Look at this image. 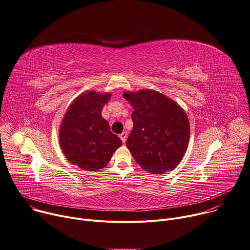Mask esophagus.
I'll return each instance as SVG.
<instances>
[{
	"label": "esophagus",
	"mask_w": 250,
	"mask_h": 250,
	"mask_svg": "<svg viewBox=\"0 0 250 250\" xmlns=\"http://www.w3.org/2000/svg\"><path fill=\"white\" fill-rule=\"evenodd\" d=\"M127 136H128L127 132H122V133L120 134V139H121V141H122L123 143H125V142H126V140H127Z\"/></svg>",
	"instance_id": "obj_1"
}]
</instances>
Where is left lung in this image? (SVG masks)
Instances as JSON below:
<instances>
[{
	"label": "left lung",
	"mask_w": 250,
	"mask_h": 250,
	"mask_svg": "<svg viewBox=\"0 0 250 250\" xmlns=\"http://www.w3.org/2000/svg\"><path fill=\"white\" fill-rule=\"evenodd\" d=\"M133 106V130L126 146L141 168L151 174L174 170L189 140L185 111L172 99L154 90L124 92Z\"/></svg>",
	"instance_id": "obj_1"
}]
</instances>
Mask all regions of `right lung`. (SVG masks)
Returning a JSON list of instances; mask_svg holds the SVG:
<instances>
[{
	"label": "right lung",
	"mask_w": 250,
	"mask_h": 250,
	"mask_svg": "<svg viewBox=\"0 0 250 250\" xmlns=\"http://www.w3.org/2000/svg\"><path fill=\"white\" fill-rule=\"evenodd\" d=\"M111 94L87 91L69 106L60 131L61 147L72 164L86 171L104 168L122 142L110 131L101 110Z\"/></svg>",
	"instance_id": "obj_1"
}]
</instances>
